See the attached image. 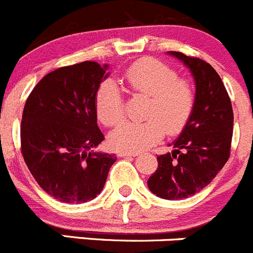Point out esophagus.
I'll list each match as a JSON object with an SVG mask.
<instances>
[{
    "instance_id": "34e87169",
    "label": "esophagus",
    "mask_w": 253,
    "mask_h": 253,
    "mask_svg": "<svg viewBox=\"0 0 253 253\" xmlns=\"http://www.w3.org/2000/svg\"><path fill=\"white\" fill-rule=\"evenodd\" d=\"M118 154H119V156H136L138 155L136 153H131V151H124V150H120Z\"/></svg>"
}]
</instances>
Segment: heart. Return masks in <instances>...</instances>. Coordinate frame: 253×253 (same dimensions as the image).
<instances>
[{"label":"heart","instance_id":"obj_1","mask_svg":"<svg viewBox=\"0 0 253 253\" xmlns=\"http://www.w3.org/2000/svg\"><path fill=\"white\" fill-rule=\"evenodd\" d=\"M123 78L134 94L149 97L144 113L148 119L122 123L110 134L114 148L140 151L158 143L165 130L174 135L186 126L196 103V90L190 79L177 77L174 68L151 58L131 64ZM95 110L107 126L118 124L124 118V98L115 82L100 84L95 94Z\"/></svg>","mask_w":253,"mask_h":253}]
</instances>
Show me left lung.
<instances>
[{
	"label": "left lung",
	"mask_w": 253,
	"mask_h": 253,
	"mask_svg": "<svg viewBox=\"0 0 253 253\" xmlns=\"http://www.w3.org/2000/svg\"><path fill=\"white\" fill-rule=\"evenodd\" d=\"M191 71L196 103L191 118L172 153L158 156L159 168L148 180L153 194L181 200L208 186L230 158L233 112L228 93L217 72L197 57L170 52Z\"/></svg>",
	"instance_id": "1"
}]
</instances>
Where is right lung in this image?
Listing matches in <instances>:
<instances>
[{
  "label": "right lung",
  "instance_id": "right-lung-1",
  "mask_svg": "<svg viewBox=\"0 0 253 253\" xmlns=\"http://www.w3.org/2000/svg\"><path fill=\"white\" fill-rule=\"evenodd\" d=\"M108 66L85 61L43 77L26 100L21 153L41 187L62 203L81 204L100 194L114 154L93 151L103 140L95 94Z\"/></svg>",
  "mask_w": 253,
  "mask_h": 253
}]
</instances>
